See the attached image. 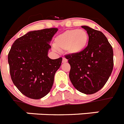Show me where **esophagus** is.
I'll return each mask as SVG.
<instances>
[{
  "label": "esophagus",
  "mask_w": 124,
  "mask_h": 124,
  "mask_svg": "<svg viewBox=\"0 0 124 124\" xmlns=\"http://www.w3.org/2000/svg\"><path fill=\"white\" fill-rule=\"evenodd\" d=\"M67 61H68V60H66V58H63V60H62V63H66V62H67Z\"/></svg>",
  "instance_id": "1"
}]
</instances>
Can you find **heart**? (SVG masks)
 <instances>
[{
  "label": "heart",
  "mask_w": 124,
  "mask_h": 124,
  "mask_svg": "<svg viewBox=\"0 0 124 124\" xmlns=\"http://www.w3.org/2000/svg\"><path fill=\"white\" fill-rule=\"evenodd\" d=\"M88 41V34L83 29L64 31L55 38L54 46L59 51L66 50L70 54H78L85 49Z\"/></svg>",
  "instance_id": "1"
}]
</instances>
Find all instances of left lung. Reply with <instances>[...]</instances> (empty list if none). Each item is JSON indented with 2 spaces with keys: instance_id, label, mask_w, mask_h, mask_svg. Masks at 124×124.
<instances>
[{
  "instance_id": "obj_1",
  "label": "left lung",
  "mask_w": 124,
  "mask_h": 124,
  "mask_svg": "<svg viewBox=\"0 0 124 124\" xmlns=\"http://www.w3.org/2000/svg\"><path fill=\"white\" fill-rule=\"evenodd\" d=\"M88 34V44L78 54L65 55L71 69L69 77L77 90L93 94L103 87L114 67L112 47L101 31L81 26Z\"/></svg>"
}]
</instances>
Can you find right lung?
<instances>
[{"mask_svg": "<svg viewBox=\"0 0 124 124\" xmlns=\"http://www.w3.org/2000/svg\"><path fill=\"white\" fill-rule=\"evenodd\" d=\"M57 28L34 31L17 39L8 54L10 77L23 95L39 99L50 92L55 73L62 58L51 60L47 56L49 42Z\"/></svg>", "mask_w": 124, "mask_h": 124, "instance_id": "1", "label": "right lung"}]
</instances>
